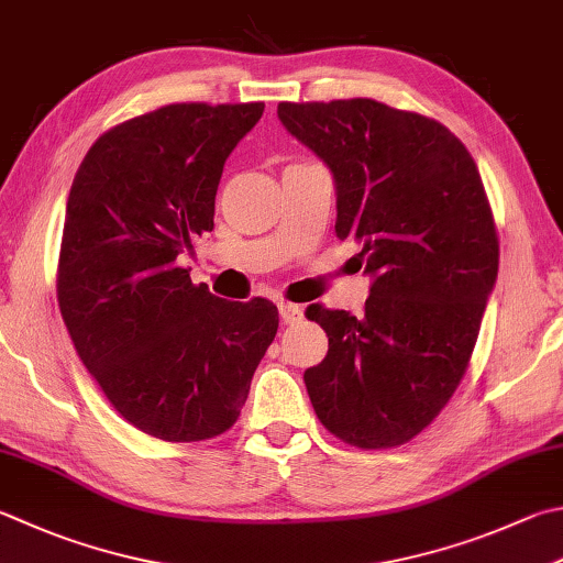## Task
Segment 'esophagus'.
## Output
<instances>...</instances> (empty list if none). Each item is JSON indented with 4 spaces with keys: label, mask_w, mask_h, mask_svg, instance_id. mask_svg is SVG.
I'll return each instance as SVG.
<instances>
[{
    "label": "esophagus",
    "mask_w": 563,
    "mask_h": 563,
    "mask_svg": "<svg viewBox=\"0 0 563 563\" xmlns=\"http://www.w3.org/2000/svg\"><path fill=\"white\" fill-rule=\"evenodd\" d=\"M279 316H282L284 323H296L301 318V309L296 303L279 301Z\"/></svg>",
    "instance_id": "34e87169"
}]
</instances>
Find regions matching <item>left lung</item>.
I'll return each instance as SVG.
<instances>
[{
	"mask_svg": "<svg viewBox=\"0 0 563 563\" xmlns=\"http://www.w3.org/2000/svg\"><path fill=\"white\" fill-rule=\"evenodd\" d=\"M335 181V235L373 277L365 311L306 309L328 355L303 373L316 417L357 449L411 441L468 369L500 245L483 178L449 126L369 98L279 102Z\"/></svg>",
	"mask_w": 563,
	"mask_h": 563,
	"instance_id": "left-lung-1",
	"label": "left lung"
}]
</instances>
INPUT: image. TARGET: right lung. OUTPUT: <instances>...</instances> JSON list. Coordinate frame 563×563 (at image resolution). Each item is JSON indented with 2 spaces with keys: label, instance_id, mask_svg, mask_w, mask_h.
Returning <instances> with one entry per match:
<instances>
[{
  "label": "right lung",
  "instance_id": "right-lung-1",
  "mask_svg": "<svg viewBox=\"0 0 563 563\" xmlns=\"http://www.w3.org/2000/svg\"><path fill=\"white\" fill-rule=\"evenodd\" d=\"M264 102H176L104 132L73 178L58 306L104 397L162 441H206L238 421L279 328L267 299L225 301L178 267L213 230L222 166Z\"/></svg>",
  "mask_w": 563,
  "mask_h": 563
}]
</instances>
